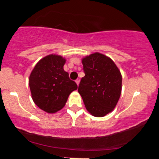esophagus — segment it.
Instances as JSON below:
<instances>
[{
    "mask_svg": "<svg viewBox=\"0 0 159 159\" xmlns=\"http://www.w3.org/2000/svg\"><path fill=\"white\" fill-rule=\"evenodd\" d=\"M75 82H76V84H77V85L78 86V84H79V83H80V79H79V78L76 79L75 80Z\"/></svg>",
    "mask_w": 159,
    "mask_h": 159,
    "instance_id": "1",
    "label": "esophagus"
}]
</instances>
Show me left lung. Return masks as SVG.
Instances as JSON below:
<instances>
[{
  "mask_svg": "<svg viewBox=\"0 0 159 159\" xmlns=\"http://www.w3.org/2000/svg\"><path fill=\"white\" fill-rule=\"evenodd\" d=\"M85 76L78 93L87 111L96 117L111 112L118 102L122 90V75L108 57L96 52L82 59Z\"/></svg>",
  "mask_w": 159,
  "mask_h": 159,
  "instance_id": "obj_1",
  "label": "left lung"
}]
</instances>
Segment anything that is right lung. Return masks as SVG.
I'll return each mask as SVG.
<instances>
[{"mask_svg":"<svg viewBox=\"0 0 159 159\" xmlns=\"http://www.w3.org/2000/svg\"><path fill=\"white\" fill-rule=\"evenodd\" d=\"M65 63L62 56L49 54L36 63L29 77L33 101L48 114L61 110L69 94L78 88L63 69Z\"/></svg>","mask_w":159,"mask_h":159,"instance_id":"1","label":"right lung"}]
</instances>
